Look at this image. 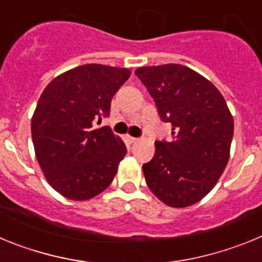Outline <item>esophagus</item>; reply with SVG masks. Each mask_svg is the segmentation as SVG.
<instances>
[{
  "label": "esophagus",
  "instance_id": "34e87169",
  "mask_svg": "<svg viewBox=\"0 0 262 262\" xmlns=\"http://www.w3.org/2000/svg\"><path fill=\"white\" fill-rule=\"evenodd\" d=\"M136 140H138V138H134V136H131V135H126V142L129 143V144L135 143Z\"/></svg>",
  "mask_w": 262,
  "mask_h": 262
}]
</instances>
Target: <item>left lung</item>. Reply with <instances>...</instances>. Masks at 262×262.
<instances>
[{"instance_id":"left-lung-1","label":"left lung","mask_w":262,"mask_h":262,"mask_svg":"<svg viewBox=\"0 0 262 262\" xmlns=\"http://www.w3.org/2000/svg\"><path fill=\"white\" fill-rule=\"evenodd\" d=\"M135 75L147 88L172 139L157 140L143 164L148 187L165 205L186 207L211 191L223 173L233 136V118L221 92L180 64L143 67Z\"/></svg>"}]
</instances>
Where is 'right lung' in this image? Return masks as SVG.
<instances>
[{
	"instance_id": "add662e5",
	"label": "right lung",
	"mask_w": 262,
	"mask_h": 262,
	"mask_svg": "<svg viewBox=\"0 0 262 262\" xmlns=\"http://www.w3.org/2000/svg\"><path fill=\"white\" fill-rule=\"evenodd\" d=\"M126 68L86 64L53 78L31 119L36 160L48 184L73 201L103 191L127 154L108 126L111 99L128 80Z\"/></svg>"
}]
</instances>
